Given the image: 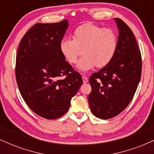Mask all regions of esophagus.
<instances>
[{
    "label": "esophagus",
    "instance_id": "1",
    "mask_svg": "<svg viewBox=\"0 0 154 154\" xmlns=\"http://www.w3.org/2000/svg\"><path fill=\"white\" fill-rule=\"evenodd\" d=\"M82 82L83 83H87L88 82V78L87 77H85V76H82Z\"/></svg>",
    "mask_w": 154,
    "mask_h": 154
}]
</instances>
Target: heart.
Returning <instances> with one entry per match:
<instances>
[{
    "label": "heart",
    "instance_id": "1",
    "mask_svg": "<svg viewBox=\"0 0 154 154\" xmlns=\"http://www.w3.org/2000/svg\"><path fill=\"white\" fill-rule=\"evenodd\" d=\"M117 46V35L112 29L91 22L76 28L73 40L63 38L59 43L61 54L70 64L77 62L82 52L84 56L77 63L81 72L89 71L95 66L97 68L107 66L114 59Z\"/></svg>",
    "mask_w": 154,
    "mask_h": 154
}]
</instances>
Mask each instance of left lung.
<instances>
[{"mask_svg":"<svg viewBox=\"0 0 154 154\" xmlns=\"http://www.w3.org/2000/svg\"><path fill=\"white\" fill-rule=\"evenodd\" d=\"M114 21L119 29L115 56L89 79L90 108L95 116L103 119L114 117L126 109L137 90L142 71L140 51L133 32L122 19Z\"/></svg>","mask_w":154,"mask_h":154,"instance_id":"1","label":"left lung"}]
</instances>
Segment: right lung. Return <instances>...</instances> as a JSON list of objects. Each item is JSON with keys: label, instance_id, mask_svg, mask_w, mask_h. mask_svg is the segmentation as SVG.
I'll return each mask as SVG.
<instances>
[{"label": "right lung", "instance_id": "1", "mask_svg": "<svg viewBox=\"0 0 154 154\" xmlns=\"http://www.w3.org/2000/svg\"><path fill=\"white\" fill-rule=\"evenodd\" d=\"M67 20L38 23L24 35L17 51L16 79L23 99L36 114L48 119L61 117L82 79L66 61L59 43L68 28ZM65 75L63 79L60 77Z\"/></svg>", "mask_w": 154, "mask_h": 154}]
</instances>
